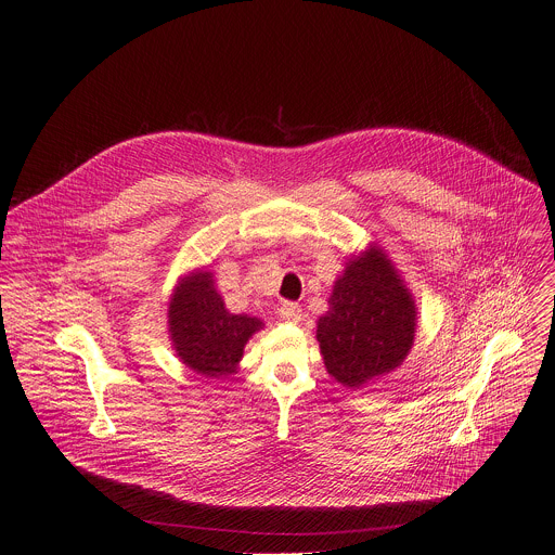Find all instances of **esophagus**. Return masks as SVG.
<instances>
[{
  "label": "esophagus",
  "instance_id": "1",
  "mask_svg": "<svg viewBox=\"0 0 555 555\" xmlns=\"http://www.w3.org/2000/svg\"><path fill=\"white\" fill-rule=\"evenodd\" d=\"M279 315H281V319H283L285 323H292V325H296V323L300 321L302 311H300V305H296V302H285V305H281V309H279Z\"/></svg>",
  "mask_w": 555,
  "mask_h": 555
}]
</instances>
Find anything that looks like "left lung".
<instances>
[{"instance_id":"obj_1","label":"left lung","mask_w":555,"mask_h":555,"mask_svg":"<svg viewBox=\"0 0 555 555\" xmlns=\"http://www.w3.org/2000/svg\"><path fill=\"white\" fill-rule=\"evenodd\" d=\"M315 321L327 373L349 388L400 369L417 334V305L400 270L375 242L353 253Z\"/></svg>"}]
</instances>
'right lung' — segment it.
Wrapping results in <instances>:
<instances>
[{
    "mask_svg": "<svg viewBox=\"0 0 555 555\" xmlns=\"http://www.w3.org/2000/svg\"><path fill=\"white\" fill-rule=\"evenodd\" d=\"M169 340L191 371L204 377H228L240 371L248 340L266 327L257 315L230 313L215 287V274L202 266L184 272L167 307Z\"/></svg>",
    "mask_w": 555,
    "mask_h": 555,
    "instance_id": "1",
    "label": "right lung"
}]
</instances>
